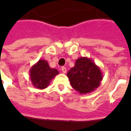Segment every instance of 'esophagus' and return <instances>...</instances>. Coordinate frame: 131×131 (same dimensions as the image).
I'll list each match as a JSON object with an SVG mask.
<instances>
[{"label":"esophagus","instance_id":"34e87169","mask_svg":"<svg viewBox=\"0 0 131 131\" xmlns=\"http://www.w3.org/2000/svg\"><path fill=\"white\" fill-rule=\"evenodd\" d=\"M61 69H62V71L63 74H66V73H67V69H66V67H62L61 68Z\"/></svg>","mask_w":131,"mask_h":131}]
</instances>
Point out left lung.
I'll return each instance as SVG.
<instances>
[{
    "label": "left lung",
    "mask_w": 131,
    "mask_h": 131,
    "mask_svg": "<svg viewBox=\"0 0 131 131\" xmlns=\"http://www.w3.org/2000/svg\"><path fill=\"white\" fill-rule=\"evenodd\" d=\"M69 82L74 89L80 94L89 93L100 85L102 73L93 60L86 57L76 60L74 67L67 73Z\"/></svg>",
    "instance_id": "1"
}]
</instances>
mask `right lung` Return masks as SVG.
Segmentation results:
<instances>
[{
	"label": "right lung",
	"instance_id": "add662e5",
	"mask_svg": "<svg viewBox=\"0 0 131 131\" xmlns=\"http://www.w3.org/2000/svg\"><path fill=\"white\" fill-rule=\"evenodd\" d=\"M29 72L32 85L38 89L47 88L53 78L59 74L57 69L50 68L45 60H38L31 67Z\"/></svg>",
	"mask_w": 131,
	"mask_h": 131
}]
</instances>
